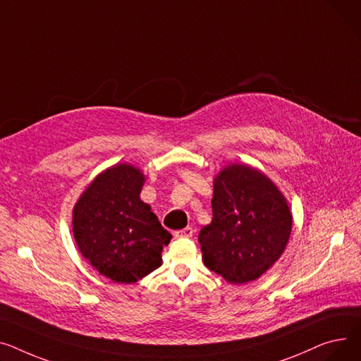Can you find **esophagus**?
Here are the masks:
<instances>
[{
  "instance_id": "esophagus-1",
  "label": "esophagus",
  "mask_w": 361,
  "mask_h": 361,
  "mask_svg": "<svg viewBox=\"0 0 361 361\" xmlns=\"http://www.w3.org/2000/svg\"><path fill=\"white\" fill-rule=\"evenodd\" d=\"M173 235H175V238H192L194 228L192 227H185L182 230H176Z\"/></svg>"
}]
</instances>
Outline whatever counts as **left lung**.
Returning a JSON list of instances; mask_svg holds the SVG:
<instances>
[{"mask_svg":"<svg viewBox=\"0 0 361 361\" xmlns=\"http://www.w3.org/2000/svg\"><path fill=\"white\" fill-rule=\"evenodd\" d=\"M213 220L200 231L202 261L230 283L259 279L280 259L293 216L286 197L265 173L231 163L214 178Z\"/></svg>","mask_w":361,"mask_h":361,"instance_id":"1","label":"left lung"}]
</instances>
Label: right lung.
<instances>
[{
    "instance_id": "right-lung-1",
    "label": "right lung",
    "mask_w": 361,
    "mask_h": 361,
    "mask_svg": "<svg viewBox=\"0 0 361 361\" xmlns=\"http://www.w3.org/2000/svg\"><path fill=\"white\" fill-rule=\"evenodd\" d=\"M141 169L118 163L99 173L73 208V233L81 255L103 277L131 284L161 265L172 235L141 201Z\"/></svg>"
}]
</instances>
